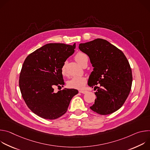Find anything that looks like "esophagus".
<instances>
[{
	"label": "esophagus",
	"mask_w": 150,
	"mask_h": 150,
	"mask_svg": "<svg viewBox=\"0 0 150 150\" xmlns=\"http://www.w3.org/2000/svg\"><path fill=\"white\" fill-rule=\"evenodd\" d=\"M79 93H82V94H85V93H86L87 91H85V90H79Z\"/></svg>",
	"instance_id": "esophagus-1"
}]
</instances>
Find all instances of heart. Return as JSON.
<instances>
[{
    "label": "heart",
    "mask_w": 150,
    "mask_h": 150,
    "mask_svg": "<svg viewBox=\"0 0 150 150\" xmlns=\"http://www.w3.org/2000/svg\"><path fill=\"white\" fill-rule=\"evenodd\" d=\"M87 58L85 54L82 53H78L75 56V60L77 63L81 65L82 62L83 60ZM61 73L63 75H67L66 71V63H64L61 68ZM87 82V79L83 76H74L71 78L67 82L68 86L71 88H76V89H82L85 85Z\"/></svg>",
    "instance_id": "1"
}]
</instances>
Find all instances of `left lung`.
<instances>
[{"label":"left lung","mask_w":150,"mask_h":150,"mask_svg":"<svg viewBox=\"0 0 150 150\" xmlns=\"http://www.w3.org/2000/svg\"><path fill=\"white\" fill-rule=\"evenodd\" d=\"M79 49L88 55L94 67L88 85L97 89V98L90 109L102 115L117 111L129 96L132 82V70L124 53L101 38L81 43Z\"/></svg>","instance_id":"8db88e82"}]
</instances>
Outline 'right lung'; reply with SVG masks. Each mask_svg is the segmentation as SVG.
Listing matches in <instances>:
<instances>
[{"mask_svg": "<svg viewBox=\"0 0 150 150\" xmlns=\"http://www.w3.org/2000/svg\"><path fill=\"white\" fill-rule=\"evenodd\" d=\"M75 47V43H49L25 59L19 75V88L27 106L37 116L49 120L62 116L78 93L77 90L68 88L54 92L55 86L65 84L61 68Z\"/></svg>", "mask_w": 150, "mask_h": 150, "instance_id": "1", "label": "right lung"}]
</instances>
